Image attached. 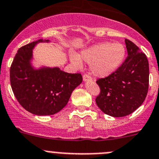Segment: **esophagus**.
<instances>
[{
	"mask_svg": "<svg viewBox=\"0 0 159 159\" xmlns=\"http://www.w3.org/2000/svg\"><path fill=\"white\" fill-rule=\"evenodd\" d=\"M83 81L84 82L92 81V80H93V78H92L89 74H84L83 75Z\"/></svg>",
	"mask_w": 159,
	"mask_h": 159,
	"instance_id": "obj_1",
	"label": "esophagus"
}]
</instances>
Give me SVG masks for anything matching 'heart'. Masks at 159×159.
<instances>
[{"label": "heart", "mask_w": 159, "mask_h": 159, "mask_svg": "<svg viewBox=\"0 0 159 159\" xmlns=\"http://www.w3.org/2000/svg\"><path fill=\"white\" fill-rule=\"evenodd\" d=\"M125 55L126 48L122 43L102 42L83 50L81 58L86 63H90V70L93 75L106 77L120 67ZM72 60L76 65L81 63L78 56H73Z\"/></svg>", "instance_id": "obj_1"}]
</instances>
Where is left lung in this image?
Wrapping results in <instances>:
<instances>
[{
  "mask_svg": "<svg viewBox=\"0 0 159 159\" xmlns=\"http://www.w3.org/2000/svg\"><path fill=\"white\" fill-rule=\"evenodd\" d=\"M128 57L121 66L109 76L96 80L100 88L96 98L98 107L113 117L128 116L143 103L149 82V66L146 56L125 39Z\"/></svg>",
  "mask_w": 159,
  "mask_h": 159,
  "instance_id": "left-lung-1",
  "label": "left lung"
}]
</instances>
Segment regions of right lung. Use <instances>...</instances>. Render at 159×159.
Here are the masks:
<instances>
[{"label": "right lung", "instance_id": "right-lung-1", "mask_svg": "<svg viewBox=\"0 0 159 159\" xmlns=\"http://www.w3.org/2000/svg\"><path fill=\"white\" fill-rule=\"evenodd\" d=\"M40 40L23 46L17 50L10 70L13 93L19 103L30 113L53 115L67 104L72 92L83 81L80 73H68L58 67L34 69L30 60L33 49Z\"/></svg>", "mask_w": 159, "mask_h": 159}]
</instances>
